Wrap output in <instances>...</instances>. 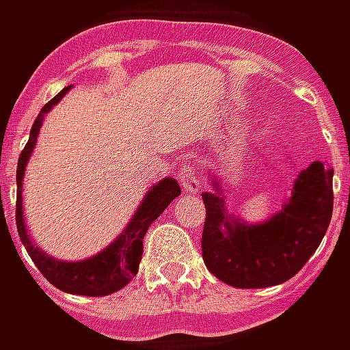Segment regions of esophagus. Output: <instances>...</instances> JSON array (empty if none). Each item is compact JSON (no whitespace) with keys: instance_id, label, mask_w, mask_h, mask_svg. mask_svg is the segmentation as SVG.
I'll use <instances>...</instances> for the list:
<instances>
[{"instance_id":"esophagus-1","label":"esophagus","mask_w":350,"mask_h":350,"mask_svg":"<svg viewBox=\"0 0 350 350\" xmlns=\"http://www.w3.org/2000/svg\"><path fill=\"white\" fill-rule=\"evenodd\" d=\"M179 181H181V185H183L185 189H187L189 193H193V195L201 191L202 179L201 175H199L197 165H193V163H185V165L179 169Z\"/></svg>"}]
</instances>
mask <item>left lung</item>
I'll use <instances>...</instances> for the list:
<instances>
[{
	"instance_id": "left-lung-1",
	"label": "left lung",
	"mask_w": 350,
	"mask_h": 350,
	"mask_svg": "<svg viewBox=\"0 0 350 350\" xmlns=\"http://www.w3.org/2000/svg\"><path fill=\"white\" fill-rule=\"evenodd\" d=\"M213 187L215 193H202V260L213 275L232 288L288 282L317 250L333 217V169L321 161L297 175L289 201L262 224L228 215L219 179Z\"/></svg>"
}]
</instances>
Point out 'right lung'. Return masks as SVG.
Segmentation results:
<instances>
[{
  "label": "right lung",
  "mask_w": 350,
  "mask_h": 350,
  "mask_svg": "<svg viewBox=\"0 0 350 350\" xmlns=\"http://www.w3.org/2000/svg\"><path fill=\"white\" fill-rule=\"evenodd\" d=\"M68 90H70V86H66L51 102L44 104L43 110L39 112L33 128H31L25 149L19 155L15 220H17L19 238L25 244L31 260L35 262L39 271L55 288L66 291V293H75V295L100 297V295H110L114 291H120L124 286L130 284L131 278L137 273L139 262H142L144 236L151 226V222L169 206V202L181 195V187L173 177H165L163 181L153 185L146 193V197H144L142 204L137 206V211L133 213L126 230L118 236L110 246H106L102 252H98L92 258H86V260H80V262H62V260H57L53 256H46L44 252H41V248L37 244H33V240H31V236H29L25 228V219H23V175H25L27 161H29V157H31V153L35 149V144H37V135H39V130L43 126L44 114H49L51 108L55 104H59V100Z\"/></svg>",
  "instance_id": "add662e5"
}]
</instances>
